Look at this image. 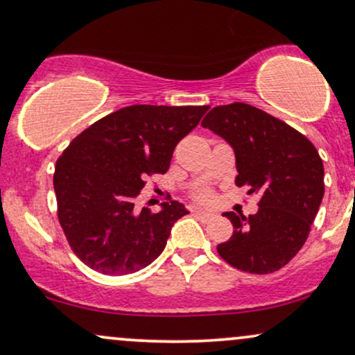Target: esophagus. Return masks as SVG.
<instances>
[{
  "label": "esophagus",
  "instance_id": "esophagus-1",
  "mask_svg": "<svg viewBox=\"0 0 355 355\" xmlns=\"http://www.w3.org/2000/svg\"><path fill=\"white\" fill-rule=\"evenodd\" d=\"M193 214H195L196 218H200V219H203V221H209V219H213L214 218V214H211V213H208V211H203V209H198V208H195L191 211Z\"/></svg>",
  "mask_w": 355,
  "mask_h": 355
}]
</instances>
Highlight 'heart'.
Returning a JSON list of instances; mask_svg holds the SVG:
<instances>
[{
    "label": "heart",
    "mask_w": 355,
    "mask_h": 355,
    "mask_svg": "<svg viewBox=\"0 0 355 355\" xmlns=\"http://www.w3.org/2000/svg\"><path fill=\"white\" fill-rule=\"evenodd\" d=\"M195 198L198 201H203V203H208V201H211V198H213V195H211V191L208 190H201L196 193Z\"/></svg>",
    "instance_id": "b5f03b06"
}]
</instances>
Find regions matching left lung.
<instances>
[{
    "instance_id": "8db88e82",
    "label": "left lung",
    "mask_w": 355,
    "mask_h": 355,
    "mask_svg": "<svg viewBox=\"0 0 355 355\" xmlns=\"http://www.w3.org/2000/svg\"><path fill=\"white\" fill-rule=\"evenodd\" d=\"M234 149L237 187L259 193V211L224 213L234 226L218 254L249 273H272L308 239L324 195V167L311 141L284 121L245 103L216 106L201 121Z\"/></svg>"
}]
</instances>
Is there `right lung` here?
Returning a JSON list of instances; mask_svg holds the SVG:
<instances>
[{
  "label": "right lung",
  "mask_w": 355,
  "mask_h": 355,
  "mask_svg": "<svg viewBox=\"0 0 355 355\" xmlns=\"http://www.w3.org/2000/svg\"><path fill=\"white\" fill-rule=\"evenodd\" d=\"M209 106L132 105L78 134L57 160V216L71 250L105 275H128L162 254L177 219L178 201L159 213L136 208L146 178L165 173L173 150Z\"/></svg>",
  "instance_id": "1"
}]
</instances>
